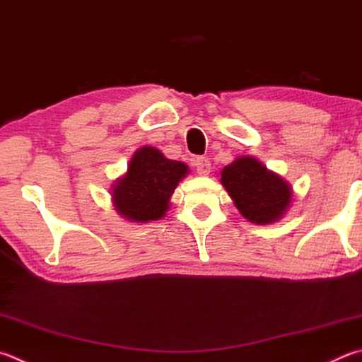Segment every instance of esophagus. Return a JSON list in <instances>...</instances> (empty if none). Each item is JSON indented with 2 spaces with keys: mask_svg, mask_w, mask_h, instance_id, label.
I'll list each match as a JSON object with an SVG mask.
<instances>
[{
  "mask_svg": "<svg viewBox=\"0 0 362 362\" xmlns=\"http://www.w3.org/2000/svg\"><path fill=\"white\" fill-rule=\"evenodd\" d=\"M193 166L198 170L199 175H207L210 173V161L206 156H198V158L193 161Z\"/></svg>",
  "mask_w": 362,
  "mask_h": 362,
  "instance_id": "34e87169",
  "label": "esophagus"
}]
</instances>
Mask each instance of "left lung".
Listing matches in <instances>:
<instances>
[{"label": "left lung", "instance_id": "obj_1", "mask_svg": "<svg viewBox=\"0 0 362 362\" xmlns=\"http://www.w3.org/2000/svg\"><path fill=\"white\" fill-rule=\"evenodd\" d=\"M221 185L248 221L269 225L290 207L293 188L253 156H240L221 170Z\"/></svg>", "mask_w": 362, "mask_h": 362}]
</instances>
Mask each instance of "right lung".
Masks as SVG:
<instances>
[{
	"instance_id": "add662e5",
	"label": "right lung",
	"mask_w": 362,
	"mask_h": 362,
	"mask_svg": "<svg viewBox=\"0 0 362 362\" xmlns=\"http://www.w3.org/2000/svg\"><path fill=\"white\" fill-rule=\"evenodd\" d=\"M188 174L182 161L168 160L158 148L136 150L128 170L112 187L114 207L123 218L136 223L160 220L166 215L170 196Z\"/></svg>"
}]
</instances>
